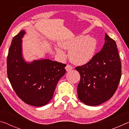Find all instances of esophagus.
Masks as SVG:
<instances>
[{
	"label": "esophagus",
	"mask_w": 129,
	"mask_h": 129,
	"mask_svg": "<svg viewBox=\"0 0 129 129\" xmlns=\"http://www.w3.org/2000/svg\"><path fill=\"white\" fill-rule=\"evenodd\" d=\"M72 69H73V67L71 66V65L69 64H67L66 67H65V69H66V71L67 72L71 71V70H72Z\"/></svg>",
	"instance_id": "1"
}]
</instances>
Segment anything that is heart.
Segmentation results:
<instances>
[{"instance_id": "heart-1", "label": "heart", "mask_w": 129, "mask_h": 129, "mask_svg": "<svg viewBox=\"0 0 129 129\" xmlns=\"http://www.w3.org/2000/svg\"><path fill=\"white\" fill-rule=\"evenodd\" d=\"M60 47L69 50V60L75 64L82 65L93 58L97 49V42L91 37L80 36L62 40L58 44ZM57 53L61 58L65 57L64 51L60 48H55Z\"/></svg>"}]
</instances>
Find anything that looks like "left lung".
Instances as JSON below:
<instances>
[{
    "label": "left lung",
    "instance_id": "1",
    "mask_svg": "<svg viewBox=\"0 0 129 129\" xmlns=\"http://www.w3.org/2000/svg\"><path fill=\"white\" fill-rule=\"evenodd\" d=\"M101 51L76 68L80 75L78 98L89 106L104 103L114 95L121 77V62L115 41L105 35Z\"/></svg>",
    "mask_w": 129,
    "mask_h": 129
}]
</instances>
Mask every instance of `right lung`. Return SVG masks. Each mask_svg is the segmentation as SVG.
Masks as SVG:
<instances>
[{"label":"right lung","instance_id":"1","mask_svg":"<svg viewBox=\"0 0 129 129\" xmlns=\"http://www.w3.org/2000/svg\"><path fill=\"white\" fill-rule=\"evenodd\" d=\"M24 34V30H21L11 44L7 60L8 78L23 102L42 106L53 97L57 84L66 73L67 65L49 59L25 62L21 53V38Z\"/></svg>","mask_w":129,"mask_h":129}]
</instances>
